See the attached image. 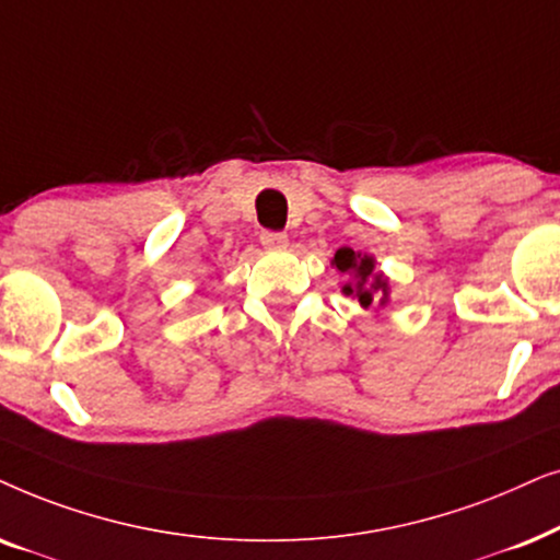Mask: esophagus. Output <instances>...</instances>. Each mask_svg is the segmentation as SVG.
<instances>
[{
    "label": "esophagus",
    "instance_id": "esophagus-1",
    "mask_svg": "<svg viewBox=\"0 0 560 560\" xmlns=\"http://www.w3.org/2000/svg\"><path fill=\"white\" fill-rule=\"evenodd\" d=\"M260 245L268 250H284L289 245V237L284 233H271V230H266V233H260Z\"/></svg>",
    "mask_w": 560,
    "mask_h": 560
}]
</instances>
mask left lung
Masks as SVG:
<instances>
[{
  "mask_svg": "<svg viewBox=\"0 0 560 560\" xmlns=\"http://www.w3.org/2000/svg\"><path fill=\"white\" fill-rule=\"evenodd\" d=\"M330 264L338 268L340 273L348 276V281L342 284V294L353 296L363 310L376 307L378 312L389 304V296H392L389 279H386L382 271H376L374 256L353 250V248H338Z\"/></svg>",
  "mask_w": 560,
  "mask_h": 560,
  "instance_id": "obj_1",
  "label": "left lung"
}]
</instances>
